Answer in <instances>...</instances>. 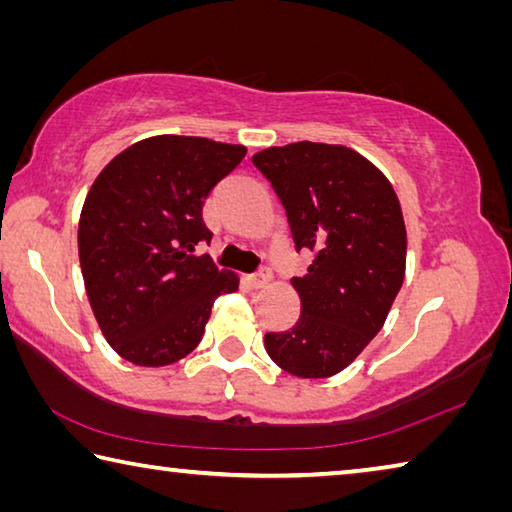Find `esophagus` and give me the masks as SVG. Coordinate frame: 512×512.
<instances>
[{
    "instance_id": "obj_1",
    "label": "esophagus",
    "mask_w": 512,
    "mask_h": 512,
    "mask_svg": "<svg viewBox=\"0 0 512 512\" xmlns=\"http://www.w3.org/2000/svg\"><path fill=\"white\" fill-rule=\"evenodd\" d=\"M271 280H273L271 271H268V268H264V271H259L253 277H250V286H253V288H264Z\"/></svg>"
}]
</instances>
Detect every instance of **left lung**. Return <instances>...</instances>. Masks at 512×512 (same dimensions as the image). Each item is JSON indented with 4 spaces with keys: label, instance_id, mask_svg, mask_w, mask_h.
<instances>
[{
    "label": "left lung",
    "instance_id": "1",
    "mask_svg": "<svg viewBox=\"0 0 512 512\" xmlns=\"http://www.w3.org/2000/svg\"><path fill=\"white\" fill-rule=\"evenodd\" d=\"M253 163L282 201L295 248L315 253L309 273L291 280L300 320L266 333V351L297 378L336 376L383 329L403 286L401 203L387 176L345 145L268 147Z\"/></svg>",
    "mask_w": 512,
    "mask_h": 512
}]
</instances>
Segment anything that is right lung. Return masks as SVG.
<instances>
[{
  "mask_svg": "<svg viewBox=\"0 0 512 512\" xmlns=\"http://www.w3.org/2000/svg\"><path fill=\"white\" fill-rule=\"evenodd\" d=\"M246 156L199 136L143 138L96 176L80 212L78 255L91 311L120 358L165 367L199 345L212 302L239 288L208 255L201 210Z\"/></svg>",
  "mask_w": 512,
  "mask_h": 512,
  "instance_id": "1",
  "label": "right lung"
}]
</instances>
